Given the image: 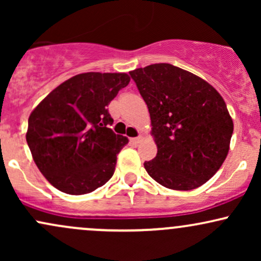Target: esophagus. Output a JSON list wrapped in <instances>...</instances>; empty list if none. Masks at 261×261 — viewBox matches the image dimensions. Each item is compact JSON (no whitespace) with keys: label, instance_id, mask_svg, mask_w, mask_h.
<instances>
[{"label":"esophagus","instance_id":"34e87169","mask_svg":"<svg viewBox=\"0 0 261 261\" xmlns=\"http://www.w3.org/2000/svg\"><path fill=\"white\" fill-rule=\"evenodd\" d=\"M141 141H142V136H139V137H134V139H130V142H133L136 145V143H140Z\"/></svg>","mask_w":261,"mask_h":261}]
</instances>
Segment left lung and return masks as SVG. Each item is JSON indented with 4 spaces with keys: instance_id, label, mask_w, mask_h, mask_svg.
<instances>
[{
    "instance_id": "obj_1",
    "label": "left lung",
    "mask_w": 261,
    "mask_h": 261,
    "mask_svg": "<svg viewBox=\"0 0 261 261\" xmlns=\"http://www.w3.org/2000/svg\"><path fill=\"white\" fill-rule=\"evenodd\" d=\"M151 116L157 155L143 166L173 190L201 187L228 154L233 121L223 98L196 74L170 64L130 72Z\"/></svg>"
}]
</instances>
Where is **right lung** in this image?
<instances>
[{"label": "right lung", "mask_w": 261, "mask_h": 261, "mask_svg": "<svg viewBox=\"0 0 261 261\" xmlns=\"http://www.w3.org/2000/svg\"><path fill=\"white\" fill-rule=\"evenodd\" d=\"M126 73L87 72L71 77L33 110L27 143L47 181L70 195L103 187L115 170L116 155L128 142L112 128L107 107L126 87Z\"/></svg>", "instance_id": "right-lung-1"}]
</instances>
